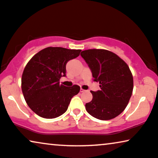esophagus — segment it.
<instances>
[{
	"label": "esophagus",
	"instance_id": "obj_1",
	"mask_svg": "<svg viewBox=\"0 0 158 158\" xmlns=\"http://www.w3.org/2000/svg\"><path fill=\"white\" fill-rule=\"evenodd\" d=\"M85 91H86V90L81 89V88L80 89V92H85Z\"/></svg>",
	"mask_w": 158,
	"mask_h": 158
}]
</instances>
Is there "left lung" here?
<instances>
[{"mask_svg": "<svg viewBox=\"0 0 158 158\" xmlns=\"http://www.w3.org/2000/svg\"><path fill=\"white\" fill-rule=\"evenodd\" d=\"M81 56L91 70L100 89L94 92L85 108L100 120L114 118L123 112L133 91V77L128 65L116 54L102 49L83 50Z\"/></svg>", "mask_w": 158, "mask_h": 158, "instance_id": "8db88e82", "label": "left lung"}]
</instances>
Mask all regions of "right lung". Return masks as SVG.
Masks as SVG:
<instances>
[{"label": "right lung", "mask_w": 158, "mask_h": 158, "mask_svg": "<svg viewBox=\"0 0 158 158\" xmlns=\"http://www.w3.org/2000/svg\"><path fill=\"white\" fill-rule=\"evenodd\" d=\"M81 50L48 47L31 58L25 66L22 77V89L31 110L44 118H55L66 112L71 98L80 87L60 85L66 77V66L78 57Z\"/></svg>", "instance_id": "1"}]
</instances>
